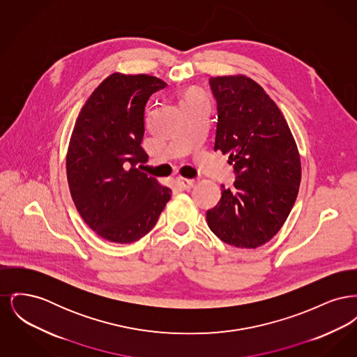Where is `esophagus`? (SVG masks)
<instances>
[{
	"instance_id": "1",
	"label": "esophagus",
	"mask_w": 357,
	"mask_h": 357,
	"mask_svg": "<svg viewBox=\"0 0 357 357\" xmlns=\"http://www.w3.org/2000/svg\"><path fill=\"white\" fill-rule=\"evenodd\" d=\"M176 183H178V186L181 187V188H183V190H190V188H192V187L195 186V181L194 179H186V178H176Z\"/></svg>"
}]
</instances>
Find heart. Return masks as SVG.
Returning <instances> with one entry per match:
<instances>
[{"label":"heart","instance_id":"obj_1","mask_svg":"<svg viewBox=\"0 0 357 357\" xmlns=\"http://www.w3.org/2000/svg\"><path fill=\"white\" fill-rule=\"evenodd\" d=\"M201 98L202 96L199 93H197V92H188L183 102H190V100H195V99H201Z\"/></svg>","mask_w":357,"mask_h":357}]
</instances>
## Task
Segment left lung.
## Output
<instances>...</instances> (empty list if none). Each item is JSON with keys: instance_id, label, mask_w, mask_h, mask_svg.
Returning <instances> with one entry per match:
<instances>
[{"instance_id": "left-lung-1", "label": "left lung", "mask_w": 357, "mask_h": 357, "mask_svg": "<svg viewBox=\"0 0 357 357\" xmlns=\"http://www.w3.org/2000/svg\"><path fill=\"white\" fill-rule=\"evenodd\" d=\"M217 99L214 150L229 155L237 181L206 213L223 242L255 249L287 221L301 182V160L287 119L264 88L245 75L210 77Z\"/></svg>"}]
</instances>
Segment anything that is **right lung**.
<instances>
[{
	"label": "right lung",
	"instance_id": "right-lung-1",
	"mask_svg": "<svg viewBox=\"0 0 357 357\" xmlns=\"http://www.w3.org/2000/svg\"><path fill=\"white\" fill-rule=\"evenodd\" d=\"M150 75L115 72L91 93L79 112L67 151L69 191L79 214L99 236L131 243L151 231L171 190L139 170L144 108L166 86Z\"/></svg>",
	"mask_w": 357,
	"mask_h": 357
}]
</instances>
